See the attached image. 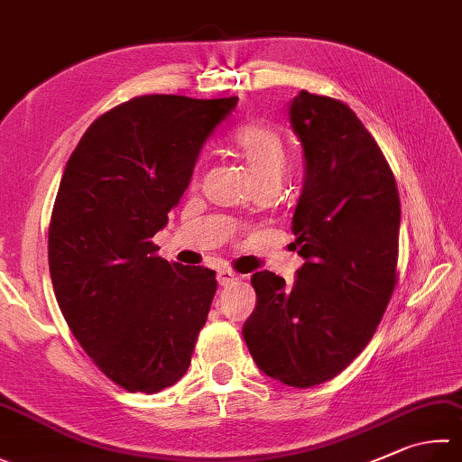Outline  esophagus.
I'll return each instance as SVG.
<instances>
[{
    "mask_svg": "<svg viewBox=\"0 0 462 462\" xmlns=\"http://www.w3.org/2000/svg\"><path fill=\"white\" fill-rule=\"evenodd\" d=\"M217 282H219V285H231L233 282H237V275L227 272V269H221V272H217Z\"/></svg>",
    "mask_w": 462,
    "mask_h": 462,
    "instance_id": "1",
    "label": "esophagus"
}]
</instances>
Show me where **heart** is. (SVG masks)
<instances>
[{
    "label": "heart",
    "instance_id": "b5f03b06",
    "mask_svg": "<svg viewBox=\"0 0 462 462\" xmlns=\"http://www.w3.org/2000/svg\"><path fill=\"white\" fill-rule=\"evenodd\" d=\"M231 146L247 167L254 185L272 182L280 187L287 169V152L280 130L265 123H245L233 133Z\"/></svg>",
    "mask_w": 462,
    "mask_h": 462
}]
</instances>
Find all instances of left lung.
Listing matches in <instances>:
<instances>
[{
  "mask_svg": "<svg viewBox=\"0 0 462 462\" xmlns=\"http://www.w3.org/2000/svg\"><path fill=\"white\" fill-rule=\"evenodd\" d=\"M306 159L291 231L306 259L291 287L251 285L243 337L257 368L293 388L324 384L368 346L396 287L400 197L393 171L344 102L301 90L290 104Z\"/></svg>",
  "mask_w": 462,
  "mask_h": 462,
  "instance_id": "1",
  "label": "left lung"
}]
</instances>
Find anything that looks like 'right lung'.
Instances as JSON below:
<instances>
[{
    "instance_id": "right-lung-1",
    "label": "right lung",
    "mask_w": 462,
    "mask_h": 462,
    "mask_svg": "<svg viewBox=\"0 0 462 462\" xmlns=\"http://www.w3.org/2000/svg\"><path fill=\"white\" fill-rule=\"evenodd\" d=\"M231 98L136 96L104 112L68 159L48 231L50 275L78 344L128 393L179 382L217 291L215 272L151 241L185 193Z\"/></svg>"
}]
</instances>
